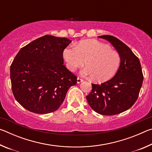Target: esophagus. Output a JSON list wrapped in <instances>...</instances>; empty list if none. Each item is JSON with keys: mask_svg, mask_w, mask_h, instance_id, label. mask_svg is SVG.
I'll use <instances>...</instances> for the list:
<instances>
[{"mask_svg": "<svg viewBox=\"0 0 152 152\" xmlns=\"http://www.w3.org/2000/svg\"><path fill=\"white\" fill-rule=\"evenodd\" d=\"M82 82H83V80L81 79V78H77V83H78V84H80V83H81Z\"/></svg>", "mask_w": 152, "mask_h": 152, "instance_id": "esophagus-1", "label": "esophagus"}]
</instances>
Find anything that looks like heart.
<instances>
[{
	"mask_svg": "<svg viewBox=\"0 0 152 152\" xmlns=\"http://www.w3.org/2000/svg\"><path fill=\"white\" fill-rule=\"evenodd\" d=\"M66 66L71 72L76 71L85 64L81 72L84 76L103 82L115 75L121 64L120 55L109 45L95 39L82 41L76 47H68L63 51Z\"/></svg>",
	"mask_w": 152,
	"mask_h": 152,
	"instance_id": "b5f03b06",
	"label": "heart"
}]
</instances>
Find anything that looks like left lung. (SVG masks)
<instances>
[{
  "label": "left lung",
  "mask_w": 152,
  "mask_h": 152,
  "mask_svg": "<svg viewBox=\"0 0 152 152\" xmlns=\"http://www.w3.org/2000/svg\"><path fill=\"white\" fill-rule=\"evenodd\" d=\"M99 37L114 46L120 55L121 64L113 78L101 84H92V91L86 96V100L99 114H119L137 101L143 80L141 64L132 50L117 37L111 35Z\"/></svg>",
  "instance_id": "1"
}]
</instances>
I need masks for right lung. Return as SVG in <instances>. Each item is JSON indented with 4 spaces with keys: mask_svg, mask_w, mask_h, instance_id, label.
Listing matches in <instances>:
<instances>
[{
    "mask_svg": "<svg viewBox=\"0 0 152 152\" xmlns=\"http://www.w3.org/2000/svg\"><path fill=\"white\" fill-rule=\"evenodd\" d=\"M72 42L46 35L19 50L11 66L12 93L25 109L37 114L58 109L77 77L64 65L63 51Z\"/></svg>",
    "mask_w": 152,
    "mask_h": 152,
    "instance_id": "obj_1",
    "label": "right lung"
}]
</instances>
